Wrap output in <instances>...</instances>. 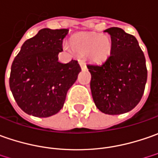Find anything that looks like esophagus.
<instances>
[{
    "label": "esophagus",
    "instance_id": "esophagus-1",
    "mask_svg": "<svg viewBox=\"0 0 158 158\" xmlns=\"http://www.w3.org/2000/svg\"><path fill=\"white\" fill-rule=\"evenodd\" d=\"M79 65H80V67L82 70H85V69H86V65H85V64L83 60H79Z\"/></svg>",
    "mask_w": 158,
    "mask_h": 158
}]
</instances>
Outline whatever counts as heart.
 <instances>
[{
    "label": "heart",
    "instance_id": "heart-1",
    "mask_svg": "<svg viewBox=\"0 0 158 158\" xmlns=\"http://www.w3.org/2000/svg\"><path fill=\"white\" fill-rule=\"evenodd\" d=\"M73 49L81 55H87L92 61L101 62L107 58L112 50V41L106 35L86 33L74 36ZM66 50H72L69 44H64Z\"/></svg>",
    "mask_w": 158,
    "mask_h": 158
}]
</instances>
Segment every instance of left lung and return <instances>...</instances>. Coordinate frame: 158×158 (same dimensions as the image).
Returning <instances> with one entry per match:
<instances>
[{
	"label": "left lung",
	"mask_w": 158,
	"mask_h": 158,
	"mask_svg": "<svg viewBox=\"0 0 158 158\" xmlns=\"http://www.w3.org/2000/svg\"><path fill=\"white\" fill-rule=\"evenodd\" d=\"M111 35L110 55L101 64H87L90 87L97 108L106 114H122L138 104L145 89L147 67L136 38L123 29L105 30Z\"/></svg>",
	"instance_id": "obj_1"
}]
</instances>
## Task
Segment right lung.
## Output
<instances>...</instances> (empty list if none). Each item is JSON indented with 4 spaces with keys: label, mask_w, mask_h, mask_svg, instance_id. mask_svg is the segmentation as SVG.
Returning <instances> with one entry per match:
<instances>
[{
    "label": "right lung",
    "mask_w": 158,
    "mask_h": 158,
    "mask_svg": "<svg viewBox=\"0 0 158 158\" xmlns=\"http://www.w3.org/2000/svg\"><path fill=\"white\" fill-rule=\"evenodd\" d=\"M68 30L42 29L22 45L11 65L9 87L19 107L35 117H49L64 106L81 71L77 60L57 61Z\"/></svg>",
    "instance_id": "1"
}]
</instances>
